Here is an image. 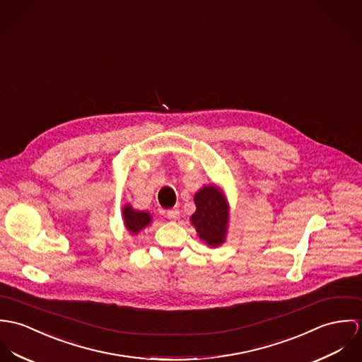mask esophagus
Segmentation results:
<instances>
[{"label": "esophagus", "mask_w": 362, "mask_h": 362, "mask_svg": "<svg viewBox=\"0 0 362 362\" xmlns=\"http://www.w3.org/2000/svg\"><path fill=\"white\" fill-rule=\"evenodd\" d=\"M166 218L170 221H176L179 218V209L177 208H172L169 211H166Z\"/></svg>", "instance_id": "obj_1"}]
</instances>
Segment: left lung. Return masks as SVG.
Masks as SVG:
<instances>
[{"label": "left lung", "mask_w": 362, "mask_h": 362, "mask_svg": "<svg viewBox=\"0 0 362 362\" xmlns=\"http://www.w3.org/2000/svg\"><path fill=\"white\" fill-rule=\"evenodd\" d=\"M196 212L192 223L202 240L209 245H218L225 240L228 225V205L222 193L215 186L202 187L194 197Z\"/></svg>", "instance_id": "obj_1"}]
</instances>
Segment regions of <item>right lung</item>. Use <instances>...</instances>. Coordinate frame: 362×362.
Here are the masks:
<instances>
[{"instance_id":"add662e5","label":"right lung","mask_w":362,"mask_h":362,"mask_svg":"<svg viewBox=\"0 0 362 362\" xmlns=\"http://www.w3.org/2000/svg\"><path fill=\"white\" fill-rule=\"evenodd\" d=\"M123 218H124L126 228L132 233H137L139 230L146 228L151 221V216H150L148 212L134 211L130 205H126L123 208Z\"/></svg>"}]
</instances>
